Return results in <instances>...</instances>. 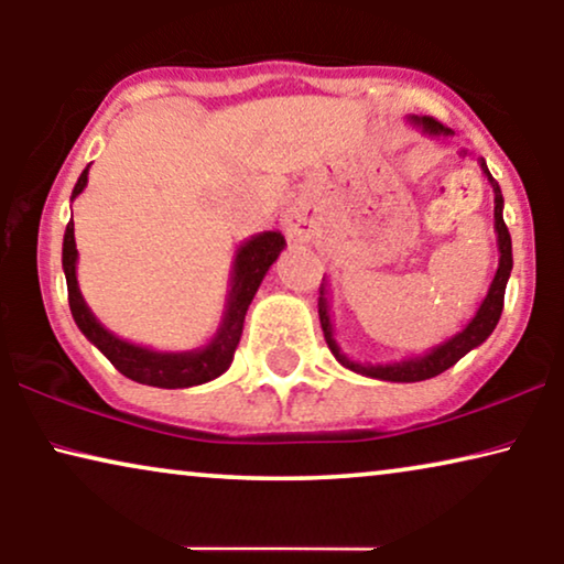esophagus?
I'll return each instance as SVG.
<instances>
[{"label":"esophagus","mask_w":564,"mask_h":564,"mask_svg":"<svg viewBox=\"0 0 564 564\" xmlns=\"http://www.w3.org/2000/svg\"><path fill=\"white\" fill-rule=\"evenodd\" d=\"M315 230L313 215L307 213V207H290L284 213V234H288L290 241H311Z\"/></svg>","instance_id":"esophagus-1"}]
</instances>
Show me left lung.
Masks as SVG:
<instances>
[{"mask_svg": "<svg viewBox=\"0 0 564 564\" xmlns=\"http://www.w3.org/2000/svg\"><path fill=\"white\" fill-rule=\"evenodd\" d=\"M415 128H421L423 133L431 138H449L454 135L452 128H444L442 122H436L434 118H419V115H411L408 118ZM462 156H467V151H462ZM482 174L488 176L492 195H496V210H492V218H496V236H498V269L496 276H492L488 295L477 307V313L473 315V321L467 323L459 334H454L452 338H446L444 344L434 346V349L419 354V357H405L400 361H390V365H372V361H357L349 359L341 351V346L336 344L334 336V321H330V300H328V282L323 276L321 284V297H318V315H321V328L323 336H326V344L330 354H334L338 365H344L351 372H357L361 377H372V380H384V382H421V380H431V377L446 372V369L457 365V361L477 349L485 338H488L492 330H496L500 313H503V297H506V284L508 276H511L513 269V251H511V234H508L506 220H503V192H500L498 182L492 180V174L488 172V164L485 159H477Z\"/></svg>", "mask_w": 564, "mask_h": 564, "instance_id": "8db88e82", "label": "left lung"}]
</instances>
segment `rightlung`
Listing matches in <instances>:
<instances>
[{
  "instance_id": "add662e5",
  "label": "right lung",
  "mask_w": 564,
  "mask_h": 564,
  "mask_svg": "<svg viewBox=\"0 0 564 564\" xmlns=\"http://www.w3.org/2000/svg\"><path fill=\"white\" fill-rule=\"evenodd\" d=\"M89 182V166L84 169L76 187L72 192V203L82 195L84 187ZM284 236L280 230H264L257 234L236 249L234 267H230V290L226 297V311H223V321L215 336L199 349L189 351H159L151 346H141L128 341V338L115 336L112 330H107L102 323L97 321V315L89 311L87 300H84L79 290V280H76V261H79V251H76L74 241V220H68L66 234H64V274H66V288H68V307L76 326L107 359L112 361V367L130 377L133 382L151 384V388H195V384H205L220 377L234 361L236 346L241 341L243 334V318L249 311L253 295H257L259 284L264 282L269 267L274 264L276 257L284 251Z\"/></svg>"
}]
</instances>
